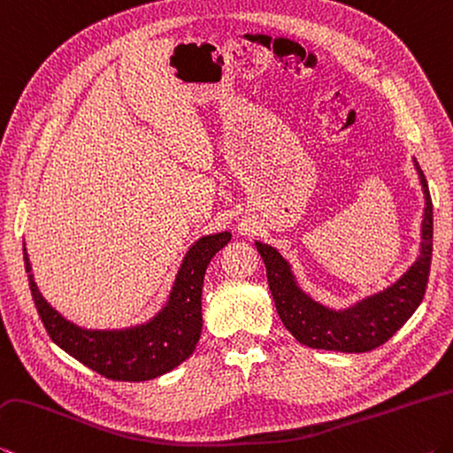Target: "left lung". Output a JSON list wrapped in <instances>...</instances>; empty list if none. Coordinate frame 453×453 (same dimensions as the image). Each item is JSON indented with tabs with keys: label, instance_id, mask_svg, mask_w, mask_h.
I'll use <instances>...</instances> for the list:
<instances>
[{
	"label": "left lung",
	"instance_id": "1",
	"mask_svg": "<svg viewBox=\"0 0 453 453\" xmlns=\"http://www.w3.org/2000/svg\"><path fill=\"white\" fill-rule=\"evenodd\" d=\"M414 166L426 200L420 257L396 283L386 287L380 293L365 297L352 307L336 311L320 305L301 289L289 261L281 253L267 243L255 242V248L265 263L267 283L271 295H273L279 319L301 344L323 350L368 352L388 341L420 307L432 265L434 210L426 176L416 158Z\"/></svg>",
	"mask_w": 453,
	"mask_h": 453
}]
</instances>
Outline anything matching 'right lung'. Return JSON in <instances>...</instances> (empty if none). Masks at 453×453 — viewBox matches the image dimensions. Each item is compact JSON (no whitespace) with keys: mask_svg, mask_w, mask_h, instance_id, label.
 I'll return each instance as SVG.
<instances>
[{"mask_svg":"<svg viewBox=\"0 0 453 453\" xmlns=\"http://www.w3.org/2000/svg\"><path fill=\"white\" fill-rule=\"evenodd\" d=\"M229 240H232L229 232L200 237L188 250L168 303L158 311V315L142 325L112 328V331L83 328L65 319L37 289L26 243H23V261H26L29 289L37 312L57 347L111 380L142 382L170 372L194 352L203 323L202 287L205 269L213 255L227 245Z\"/></svg>","mask_w":453,"mask_h":453,"instance_id":"obj_1","label":"right lung"}]
</instances>
